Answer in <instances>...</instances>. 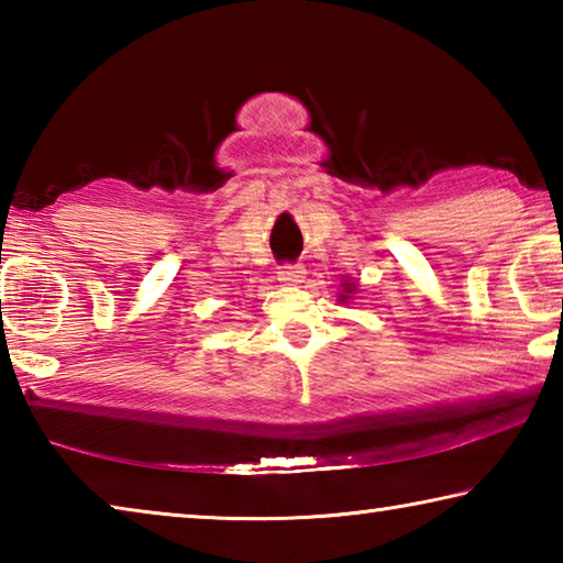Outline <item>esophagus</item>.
<instances>
[{
	"label": "esophagus",
	"instance_id": "obj_1",
	"mask_svg": "<svg viewBox=\"0 0 563 563\" xmlns=\"http://www.w3.org/2000/svg\"><path fill=\"white\" fill-rule=\"evenodd\" d=\"M302 275H305V271L300 268V265L285 263V265H280V268H278V280L285 283V285H298V283H302Z\"/></svg>",
	"mask_w": 563,
	"mask_h": 563
}]
</instances>
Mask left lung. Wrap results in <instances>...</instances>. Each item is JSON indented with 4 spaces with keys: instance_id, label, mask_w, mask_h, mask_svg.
I'll use <instances>...</instances> for the list:
<instances>
[{
    "instance_id": "8db88e82",
    "label": "left lung",
    "mask_w": 563,
    "mask_h": 563,
    "mask_svg": "<svg viewBox=\"0 0 563 563\" xmlns=\"http://www.w3.org/2000/svg\"><path fill=\"white\" fill-rule=\"evenodd\" d=\"M342 288H345V290H342V295H340V300H342V302H345V300L350 298V292H352V290H355V285H352V283H342Z\"/></svg>"
}]
</instances>
